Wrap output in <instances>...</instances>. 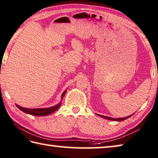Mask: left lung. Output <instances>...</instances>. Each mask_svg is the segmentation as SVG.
<instances>
[{
	"instance_id": "left-lung-1",
	"label": "left lung",
	"mask_w": 158,
	"mask_h": 158,
	"mask_svg": "<svg viewBox=\"0 0 158 158\" xmlns=\"http://www.w3.org/2000/svg\"><path fill=\"white\" fill-rule=\"evenodd\" d=\"M98 116H100V117H103L104 118H106V119H108V120H112V121H123V120H125V119H127V118L131 117V116H129V117H124V118H110V117H106V116H101L100 114H98Z\"/></svg>"
}]
</instances>
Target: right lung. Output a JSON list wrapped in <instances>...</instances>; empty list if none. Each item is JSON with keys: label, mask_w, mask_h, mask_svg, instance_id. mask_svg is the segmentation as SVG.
Segmentation results:
<instances>
[{"label": "right lung", "mask_w": 158, "mask_h": 158, "mask_svg": "<svg viewBox=\"0 0 158 158\" xmlns=\"http://www.w3.org/2000/svg\"><path fill=\"white\" fill-rule=\"evenodd\" d=\"M65 93H66V90L62 94V97H63V96H64ZM16 106L19 110H21L22 112L27 113V114L34 115V116H46V115L51 114V113L56 111V110L60 107L61 103L57 104V106H53L52 107H48V108H36V109L25 108V107H22L21 106H18V105H16Z\"/></svg>", "instance_id": "add662e5"}]
</instances>
